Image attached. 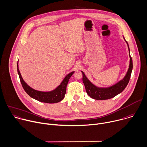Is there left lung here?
<instances>
[{
    "mask_svg": "<svg viewBox=\"0 0 147 147\" xmlns=\"http://www.w3.org/2000/svg\"><path fill=\"white\" fill-rule=\"evenodd\" d=\"M123 39L127 45L130 57V64L129 66L128 70L124 76V78L117 82L115 84L107 87H102L96 86L94 84L92 83L89 79H88L85 75L84 73L81 71L83 74V82L84 84L85 89L87 92V94L89 95L91 98L97 100H105L112 98L118 94L122 93L127 86L131 74L133 69V61L132 58L130 54V49L127 42L125 40L124 36Z\"/></svg>",
    "mask_w": 147,
    "mask_h": 147,
    "instance_id": "obj_1",
    "label": "left lung"
}]
</instances>
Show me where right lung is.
<instances>
[{"instance_id":"right-lung-1","label":"right lung","mask_w":147,"mask_h":147,"mask_svg":"<svg viewBox=\"0 0 147 147\" xmlns=\"http://www.w3.org/2000/svg\"><path fill=\"white\" fill-rule=\"evenodd\" d=\"M17 72L19 75V78L22 86L23 89L25 92L32 97V98L40 102L53 104L57 103L63 100L65 97L66 93L67 86L68 84L69 79L71 76L74 74L75 71H72L69 73L63 80L62 82L59 86H58L55 89L49 92H42L36 90L31 87L27 84V83L24 80L21 73L18 68V61L17 62Z\"/></svg>"}]
</instances>
